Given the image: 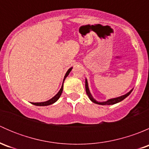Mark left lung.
<instances>
[{"label": "left lung", "instance_id": "1", "mask_svg": "<svg viewBox=\"0 0 149 149\" xmlns=\"http://www.w3.org/2000/svg\"><path fill=\"white\" fill-rule=\"evenodd\" d=\"M85 87H86V94L87 95H88V98L90 99V100H91L92 102L95 103V104H101V105H111V104H117L118 102H120L123 101L124 99H125L126 97H128L129 95L130 94V93L132 92V91H133V88H132L131 90H130L129 92H127V94H124V95H122L120 97H116V98H112V99H109V100H107V101H104V102H98L97 101V100H95V99L93 97L92 94H91V92H90V90H89V88H88V81H87V79H86V81H85Z\"/></svg>", "mask_w": 149, "mask_h": 149}]
</instances>
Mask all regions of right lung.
Masks as SVG:
<instances>
[{
  "mask_svg": "<svg viewBox=\"0 0 149 149\" xmlns=\"http://www.w3.org/2000/svg\"><path fill=\"white\" fill-rule=\"evenodd\" d=\"M72 68H73V67L70 68H69L68 70H67V72H66L65 76H64V79H63V81L62 86H61V89L59 90V91H58V94H57L56 95L54 96V97H52V99H50V100H47V101H46V102H31V104H34V105H36V106H47V105H50V104H54L55 102H56L58 101V100H59L60 97H61V94H62V92H63V90L64 81H65V78L67 77L68 76L69 73H70V72L71 71Z\"/></svg>",
  "mask_w": 149,
  "mask_h": 149,
  "instance_id": "1",
  "label": "right lung"
}]
</instances>
